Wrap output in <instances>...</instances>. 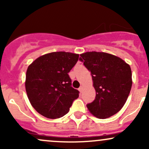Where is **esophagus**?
Here are the masks:
<instances>
[{"label":"esophagus","mask_w":149,"mask_h":149,"mask_svg":"<svg viewBox=\"0 0 149 149\" xmlns=\"http://www.w3.org/2000/svg\"><path fill=\"white\" fill-rule=\"evenodd\" d=\"M83 85H81V86H80L79 88V91L81 92L82 91H83Z\"/></svg>","instance_id":"obj_1"}]
</instances>
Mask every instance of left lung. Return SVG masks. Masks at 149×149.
<instances>
[{"instance_id":"left-lung-1","label":"left lung","mask_w":149,"mask_h":149,"mask_svg":"<svg viewBox=\"0 0 149 149\" xmlns=\"http://www.w3.org/2000/svg\"><path fill=\"white\" fill-rule=\"evenodd\" d=\"M79 60L91 72L95 100L87 104L95 117L105 119L122 109L130 92V66L120 57L106 52H87Z\"/></svg>"}]
</instances>
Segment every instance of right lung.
Here are the masks:
<instances>
[{"label": "right lung", "mask_w": 149, "mask_h": 149, "mask_svg": "<svg viewBox=\"0 0 149 149\" xmlns=\"http://www.w3.org/2000/svg\"><path fill=\"white\" fill-rule=\"evenodd\" d=\"M79 54L54 52L37 58L29 66L25 88L31 104L47 118L62 117L69 111L79 91L71 87L68 74Z\"/></svg>", "instance_id": "right-lung-1"}]
</instances>
